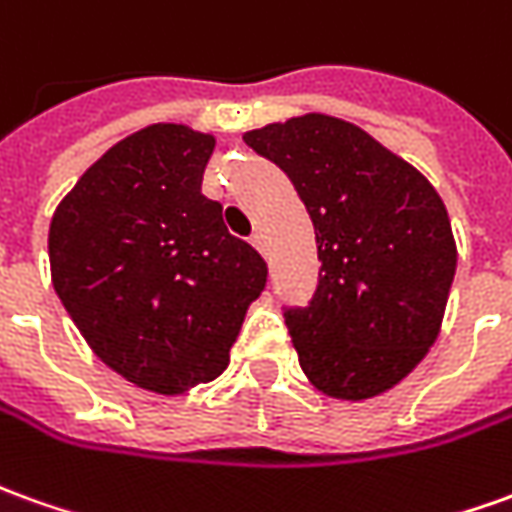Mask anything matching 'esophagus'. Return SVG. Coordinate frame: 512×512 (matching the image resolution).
<instances>
[{"mask_svg": "<svg viewBox=\"0 0 512 512\" xmlns=\"http://www.w3.org/2000/svg\"><path fill=\"white\" fill-rule=\"evenodd\" d=\"M252 246H255L260 255H266L268 249H266V238H263V232H255V235H252Z\"/></svg>", "mask_w": 512, "mask_h": 512, "instance_id": "1", "label": "esophagus"}]
</instances>
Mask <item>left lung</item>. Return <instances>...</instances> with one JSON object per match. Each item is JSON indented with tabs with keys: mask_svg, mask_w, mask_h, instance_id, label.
Wrapping results in <instances>:
<instances>
[{
	"mask_svg": "<svg viewBox=\"0 0 512 512\" xmlns=\"http://www.w3.org/2000/svg\"><path fill=\"white\" fill-rule=\"evenodd\" d=\"M244 141L291 177L316 230V296L285 313L307 380L343 402L391 391L441 332L457 268L443 199L416 166L327 113Z\"/></svg>",
	"mask_w": 512,
	"mask_h": 512,
	"instance_id": "1",
	"label": "left lung"
}]
</instances>
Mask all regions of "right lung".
Returning <instances> with one entry per match:
<instances>
[{
	"label": "right lung",
	"mask_w": 512,
	"mask_h": 512,
	"mask_svg": "<svg viewBox=\"0 0 512 512\" xmlns=\"http://www.w3.org/2000/svg\"><path fill=\"white\" fill-rule=\"evenodd\" d=\"M216 138L149 124L113 144L49 224L52 285L94 355L144 391L219 377L266 260L202 194Z\"/></svg>",
	"instance_id": "right-lung-1"
}]
</instances>
